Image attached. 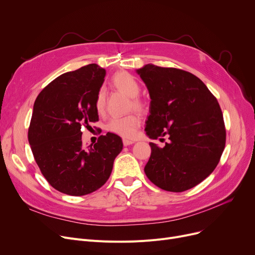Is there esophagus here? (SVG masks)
Wrapping results in <instances>:
<instances>
[{
  "label": "esophagus",
  "mask_w": 255,
  "mask_h": 255,
  "mask_svg": "<svg viewBox=\"0 0 255 255\" xmlns=\"http://www.w3.org/2000/svg\"><path fill=\"white\" fill-rule=\"evenodd\" d=\"M123 143H124V145H129V144L134 143V140H130V139H123Z\"/></svg>",
  "instance_id": "1"
}]
</instances>
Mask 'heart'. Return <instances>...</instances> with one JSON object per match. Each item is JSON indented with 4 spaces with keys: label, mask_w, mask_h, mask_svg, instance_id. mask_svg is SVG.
<instances>
[{
    "label": "heart",
    "mask_w": 255,
    "mask_h": 255,
    "mask_svg": "<svg viewBox=\"0 0 255 255\" xmlns=\"http://www.w3.org/2000/svg\"><path fill=\"white\" fill-rule=\"evenodd\" d=\"M112 85L118 91L125 94L126 96L131 98V104L133 109L139 112L145 111V102L137 97L140 93V86L134 76H132L127 72H119L114 75L112 79ZM104 102V93L103 91H99L95 101V106L98 113H101L103 111ZM139 124L140 120L138 116L132 114L122 118L112 119L109 124H107V129L120 136H123L125 138H133L136 135Z\"/></svg>",
    "instance_id": "heart-1"
}]
</instances>
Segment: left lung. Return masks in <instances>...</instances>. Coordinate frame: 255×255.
Wrapping results in <instances>:
<instances>
[{"instance_id": "left-lung-1", "label": "left lung", "mask_w": 255, "mask_h": 255, "mask_svg": "<svg viewBox=\"0 0 255 255\" xmlns=\"http://www.w3.org/2000/svg\"><path fill=\"white\" fill-rule=\"evenodd\" d=\"M136 73L151 98L146 135L169 139L163 148L150 142L145 175L163 190H188L211 175L224 150L226 133L218 101L190 72L148 64Z\"/></svg>"}]
</instances>
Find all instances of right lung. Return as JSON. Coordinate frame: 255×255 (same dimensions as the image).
<instances>
[{"label": "right lung", "instance_id": "add662e5", "mask_svg": "<svg viewBox=\"0 0 255 255\" xmlns=\"http://www.w3.org/2000/svg\"><path fill=\"white\" fill-rule=\"evenodd\" d=\"M106 71L90 64L66 72L38 95L29 128V142L42 175L58 191L82 196L109 180L116 157L123 149L120 136L101 135L85 146L80 129L98 121L97 94Z\"/></svg>", "mask_w": 255, "mask_h": 255}]
</instances>
